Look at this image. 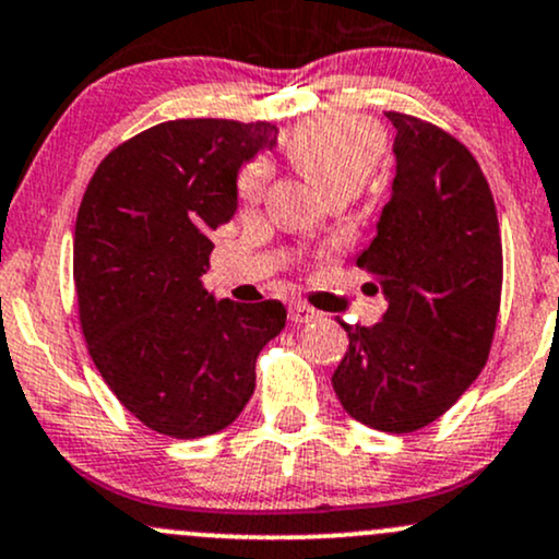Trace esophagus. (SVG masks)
Segmentation results:
<instances>
[{
	"instance_id": "1",
	"label": "esophagus",
	"mask_w": 559,
	"mask_h": 559,
	"mask_svg": "<svg viewBox=\"0 0 559 559\" xmlns=\"http://www.w3.org/2000/svg\"><path fill=\"white\" fill-rule=\"evenodd\" d=\"M316 318H321V312H318L316 308H310V305H305V302H294L289 308V321L292 323H310V321H316Z\"/></svg>"
}]
</instances>
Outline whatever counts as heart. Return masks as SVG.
<instances>
[{"instance_id": "obj_1", "label": "heart", "mask_w": 559, "mask_h": 559, "mask_svg": "<svg viewBox=\"0 0 559 559\" xmlns=\"http://www.w3.org/2000/svg\"><path fill=\"white\" fill-rule=\"evenodd\" d=\"M286 156L323 195L358 193L382 162L388 138L377 121L358 114H323L286 134ZM270 180V164L254 158L238 171V201L254 206Z\"/></svg>"}]
</instances>
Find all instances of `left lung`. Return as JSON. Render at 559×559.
Instances as JSON below:
<instances>
[{
	"mask_svg": "<svg viewBox=\"0 0 559 559\" xmlns=\"http://www.w3.org/2000/svg\"><path fill=\"white\" fill-rule=\"evenodd\" d=\"M397 169L377 236L358 257L388 297L377 326H349L331 384L360 425H432L486 366L501 305V230L480 164L453 134L384 110Z\"/></svg>",
	"mask_w": 559,
	"mask_h": 559,
	"instance_id": "1",
	"label": "left lung"
}]
</instances>
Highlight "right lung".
Here are the masks:
<instances>
[{"label":"right lung","mask_w":559,"mask_h":559,"mask_svg":"<svg viewBox=\"0 0 559 559\" xmlns=\"http://www.w3.org/2000/svg\"><path fill=\"white\" fill-rule=\"evenodd\" d=\"M275 124L175 119L97 164L73 233L79 323L97 371L134 419L193 440L225 429L254 392L260 349L286 326L275 299L201 286L212 230L236 212V175Z\"/></svg>","instance_id":"right-lung-1"}]
</instances>
